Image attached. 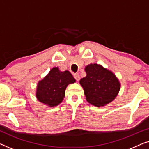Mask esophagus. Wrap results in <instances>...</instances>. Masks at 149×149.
<instances>
[{"label": "esophagus", "instance_id": "obj_1", "mask_svg": "<svg viewBox=\"0 0 149 149\" xmlns=\"http://www.w3.org/2000/svg\"><path fill=\"white\" fill-rule=\"evenodd\" d=\"M74 77L77 81H79V80H80V76H79V74H77H77H74Z\"/></svg>", "mask_w": 149, "mask_h": 149}]
</instances>
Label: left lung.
I'll list each match as a JSON object with an SVG mask.
<instances>
[{
    "label": "left lung",
    "instance_id": "1",
    "mask_svg": "<svg viewBox=\"0 0 149 149\" xmlns=\"http://www.w3.org/2000/svg\"><path fill=\"white\" fill-rule=\"evenodd\" d=\"M85 71L86 77L81 79L79 83L89 104L100 107L115 99L121 88V83L111 70L94 63L85 66Z\"/></svg>",
    "mask_w": 149,
    "mask_h": 149
}]
</instances>
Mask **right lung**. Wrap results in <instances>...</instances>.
Segmentation results:
<instances>
[{"instance_id": "obj_1", "label": "right lung", "mask_w": 149, "mask_h": 149, "mask_svg": "<svg viewBox=\"0 0 149 149\" xmlns=\"http://www.w3.org/2000/svg\"><path fill=\"white\" fill-rule=\"evenodd\" d=\"M75 82L76 80L68 70L60 71L58 67H54L38 82L36 97L40 102L48 107H56L64 99L67 86Z\"/></svg>"}]
</instances>
